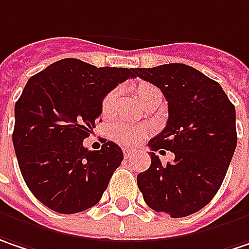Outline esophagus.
I'll return each mask as SVG.
<instances>
[{
	"label": "esophagus",
	"mask_w": 249,
	"mask_h": 249,
	"mask_svg": "<svg viewBox=\"0 0 249 249\" xmlns=\"http://www.w3.org/2000/svg\"><path fill=\"white\" fill-rule=\"evenodd\" d=\"M123 152H124L125 159H129V158H132V156L135 155V151H134V149H129V148H124Z\"/></svg>",
	"instance_id": "1"
}]
</instances>
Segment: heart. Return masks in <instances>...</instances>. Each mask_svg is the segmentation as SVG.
<instances>
[{"instance_id": "heart-1", "label": "heart", "mask_w": 249, "mask_h": 249, "mask_svg": "<svg viewBox=\"0 0 249 249\" xmlns=\"http://www.w3.org/2000/svg\"><path fill=\"white\" fill-rule=\"evenodd\" d=\"M135 94L138 97V100L145 106L149 101L160 98L162 100V93L158 87H155L151 83H138L135 86ZM118 97L117 90H111L107 94L104 95L103 103H101V114L104 117H108L112 114V111L115 108V101ZM149 134V131L143 126H134L129 124H114L111 126L110 135L111 138L123 145L131 146V145H138L139 142H142L146 138V135Z\"/></svg>"}]
</instances>
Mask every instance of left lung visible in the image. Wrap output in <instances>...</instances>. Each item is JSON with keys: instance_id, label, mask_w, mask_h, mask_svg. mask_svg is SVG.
<instances>
[{"instance_id": "8db88e82", "label": "left lung", "mask_w": 249, "mask_h": 249, "mask_svg": "<svg viewBox=\"0 0 249 249\" xmlns=\"http://www.w3.org/2000/svg\"><path fill=\"white\" fill-rule=\"evenodd\" d=\"M168 101L163 131L148 142L151 166L137 176L145 203L172 218L201 210L218 192L237 146L235 107L217 81L183 63L135 69ZM166 149L175 160L162 165Z\"/></svg>"}]
</instances>
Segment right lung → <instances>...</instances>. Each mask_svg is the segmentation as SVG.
<instances>
[{
  "instance_id": "1",
  "label": "right lung",
  "mask_w": 249,
  "mask_h": 249,
  "mask_svg": "<svg viewBox=\"0 0 249 249\" xmlns=\"http://www.w3.org/2000/svg\"><path fill=\"white\" fill-rule=\"evenodd\" d=\"M135 69L95 67L62 59L32 76L15 103L14 149L32 195L51 210L74 214L95 206L124 159L121 148L103 142L89 151L104 95Z\"/></svg>"
}]
</instances>
